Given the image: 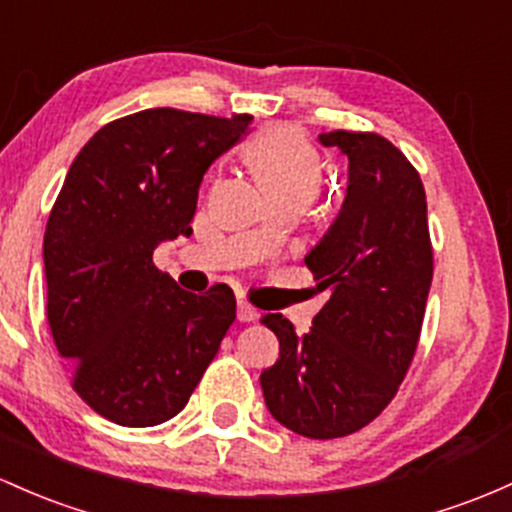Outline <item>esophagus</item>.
Wrapping results in <instances>:
<instances>
[{
  "label": "esophagus",
  "mask_w": 512,
  "mask_h": 512,
  "mask_svg": "<svg viewBox=\"0 0 512 512\" xmlns=\"http://www.w3.org/2000/svg\"><path fill=\"white\" fill-rule=\"evenodd\" d=\"M260 318V311H257L255 306H250L247 301H238V320H243V323H252V320Z\"/></svg>",
  "instance_id": "esophagus-1"
}]
</instances>
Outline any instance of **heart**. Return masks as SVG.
Instances as JSON below:
<instances>
[{
    "mask_svg": "<svg viewBox=\"0 0 512 512\" xmlns=\"http://www.w3.org/2000/svg\"><path fill=\"white\" fill-rule=\"evenodd\" d=\"M245 162L274 204L306 206L318 194L323 160L303 133L289 126H269L245 145ZM265 235L267 230L260 228Z\"/></svg>",
    "mask_w": 512,
    "mask_h": 512,
    "instance_id": "b5f03b06",
    "label": "heart"
}]
</instances>
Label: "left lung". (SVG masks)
<instances>
[{
  "mask_svg": "<svg viewBox=\"0 0 512 512\" xmlns=\"http://www.w3.org/2000/svg\"><path fill=\"white\" fill-rule=\"evenodd\" d=\"M320 143L350 160L342 209L306 255L330 299L296 335L282 313L262 323L279 359L260 376L269 413L311 440L362 430L411 367L432 282L428 201L408 157L379 133L330 131Z\"/></svg>",
  "mask_w": 512,
  "mask_h": 512,
  "instance_id": "left-lung-1",
  "label": "left lung"
}]
</instances>
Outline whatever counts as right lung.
<instances>
[{
	"label": "right lung",
	"instance_id": "right-lung-1",
	"mask_svg": "<svg viewBox=\"0 0 512 512\" xmlns=\"http://www.w3.org/2000/svg\"><path fill=\"white\" fill-rule=\"evenodd\" d=\"M250 123L145 109L99 128L70 165L43 238L48 325L72 389L111 423L174 418L233 325L230 286L179 289L153 250L192 233L201 179Z\"/></svg>",
	"mask_w": 512,
	"mask_h": 512
}]
</instances>
